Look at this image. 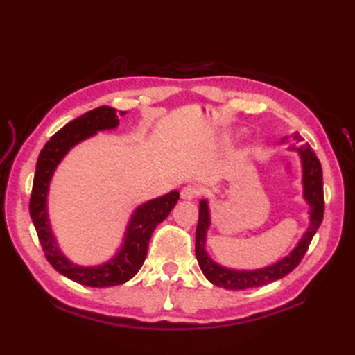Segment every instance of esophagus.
<instances>
[{
  "label": "esophagus",
  "instance_id": "34e87169",
  "mask_svg": "<svg viewBox=\"0 0 355 355\" xmlns=\"http://www.w3.org/2000/svg\"><path fill=\"white\" fill-rule=\"evenodd\" d=\"M200 195V189L198 187H195V186H184L183 189H182V198L183 200H193V198H197Z\"/></svg>",
  "mask_w": 355,
  "mask_h": 355
}]
</instances>
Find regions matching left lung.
Wrapping results in <instances>:
<instances>
[{"label":"left lung","instance_id":"1","mask_svg":"<svg viewBox=\"0 0 355 355\" xmlns=\"http://www.w3.org/2000/svg\"><path fill=\"white\" fill-rule=\"evenodd\" d=\"M288 137H284L281 141L285 143ZM294 140L300 141L302 137L296 132L293 135ZM288 149L297 150L300 157V163H302V186H304V200L306 201L308 214H310V225H308L306 232L299 239L296 247L293 248L290 254L285 258L277 261L276 263H271L268 267L256 268V270H235L227 268L221 266V263L215 262L206 252V239H207V230L210 227V209L209 201L201 200L200 201V216H198V225L197 233H195V254H197V261L200 263V268L202 275L207 277L209 282H212L216 286H223L225 290H247L254 288V286H262L270 282H275L277 279H282L299 266L302 261L304 254L306 253L308 247L311 244V239L318 232L319 225L323 220V178H322V166L319 158L311 150L310 145H302L300 148L290 146Z\"/></svg>","mask_w":355,"mask_h":355}]
</instances>
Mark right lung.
<instances>
[{"label": "right lung", "instance_id": "right-lung-1", "mask_svg": "<svg viewBox=\"0 0 355 355\" xmlns=\"http://www.w3.org/2000/svg\"><path fill=\"white\" fill-rule=\"evenodd\" d=\"M123 114H126V111L117 112L116 108L99 107L71 120L62 130H59L45 143L37 157L32 197H30V216H32L45 258L51 263V267L74 282L96 286V288L125 284L137 275L146 259L150 235L157 225L168 218L180 198L178 191H171L163 197L149 200L135 207L126 225L122 245L110 261L101 266H78L61 252L55 233L51 230L47 207L53 173L71 148L93 137L99 131L114 130L119 126V116Z\"/></svg>", "mask_w": 355, "mask_h": 355}]
</instances>
